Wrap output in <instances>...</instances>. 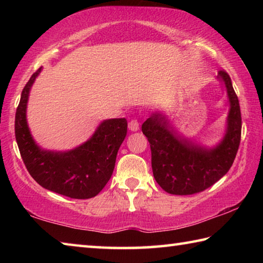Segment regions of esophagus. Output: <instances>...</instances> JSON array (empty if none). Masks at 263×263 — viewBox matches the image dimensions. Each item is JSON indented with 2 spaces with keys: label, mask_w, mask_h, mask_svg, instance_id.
I'll return each mask as SVG.
<instances>
[{
  "label": "esophagus",
  "mask_w": 263,
  "mask_h": 263,
  "mask_svg": "<svg viewBox=\"0 0 263 263\" xmlns=\"http://www.w3.org/2000/svg\"><path fill=\"white\" fill-rule=\"evenodd\" d=\"M128 128H130L131 131H138L139 130V122H138L137 118H133L128 123Z\"/></svg>",
  "instance_id": "34e87169"
}]
</instances>
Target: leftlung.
I'll return each instance as SVG.
<instances>
[{
    "instance_id": "1",
    "label": "left lung",
    "mask_w": 263,
    "mask_h": 263,
    "mask_svg": "<svg viewBox=\"0 0 263 263\" xmlns=\"http://www.w3.org/2000/svg\"><path fill=\"white\" fill-rule=\"evenodd\" d=\"M218 78L228 88L231 109L228 132L217 148L208 151L176 136L162 114H153L141 125L152 152L154 179L169 194L201 193L232 167L241 139V112L230 75L220 69Z\"/></svg>"
}]
</instances>
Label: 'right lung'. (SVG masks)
I'll return each instance as SVG.
<instances>
[{
	"label": "right lung",
	"mask_w": 263,
	"mask_h": 263,
	"mask_svg": "<svg viewBox=\"0 0 263 263\" xmlns=\"http://www.w3.org/2000/svg\"><path fill=\"white\" fill-rule=\"evenodd\" d=\"M41 69L25 84L16 110L15 136L21 157L30 175L43 188L70 198L94 197L112 175L119 146L126 137L127 121H104L90 139L69 152L41 149L30 135L25 117L30 88Z\"/></svg>",
	"instance_id": "obj_1"
}]
</instances>
